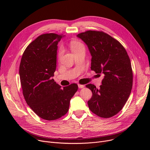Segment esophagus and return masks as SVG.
<instances>
[{
  "label": "esophagus",
  "instance_id": "esophagus-1",
  "mask_svg": "<svg viewBox=\"0 0 150 150\" xmlns=\"http://www.w3.org/2000/svg\"><path fill=\"white\" fill-rule=\"evenodd\" d=\"M78 88H79L80 89H81V88H83L84 87V85H83V84H78Z\"/></svg>",
  "mask_w": 150,
  "mask_h": 150
}]
</instances>
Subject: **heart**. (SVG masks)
Listing matches in <instances>:
<instances>
[{
  "label": "heart",
  "instance_id": "obj_1",
  "mask_svg": "<svg viewBox=\"0 0 150 150\" xmlns=\"http://www.w3.org/2000/svg\"><path fill=\"white\" fill-rule=\"evenodd\" d=\"M69 46L70 47L71 50L74 52V53L77 52L78 51H79L80 49H84L83 44L78 41H70L69 43ZM62 53H63V51L62 49H59L58 52V58L59 59H60L62 56Z\"/></svg>",
  "mask_w": 150,
  "mask_h": 150
}]
</instances>
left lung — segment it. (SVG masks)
I'll return each instance as SVG.
<instances>
[{"mask_svg":"<svg viewBox=\"0 0 150 150\" xmlns=\"http://www.w3.org/2000/svg\"><path fill=\"white\" fill-rule=\"evenodd\" d=\"M77 37L87 44L92 55V70L103 73L102 84L86 86L92 96L89 108L97 115L109 118L119 113L128 100L132 87V70L129 57L124 47L102 31L88 30Z\"/></svg>","mask_w":150,"mask_h":150,"instance_id":"8db88e82","label":"left lung"}]
</instances>
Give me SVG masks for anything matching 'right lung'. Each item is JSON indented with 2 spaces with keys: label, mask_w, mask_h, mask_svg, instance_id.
<instances>
[{
  "label": "right lung",
  "mask_w": 150,
  "mask_h": 150,
  "mask_svg": "<svg viewBox=\"0 0 150 150\" xmlns=\"http://www.w3.org/2000/svg\"><path fill=\"white\" fill-rule=\"evenodd\" d=\"M63 35L39 36L23 52L19 66L23 96L36 115L54 120L69 111L70 101L78 90L72 83L61 88L52 77L57 67L58 43Z\"/></svg>",
  "instance_id": "add662e5"
}]
</instances>
